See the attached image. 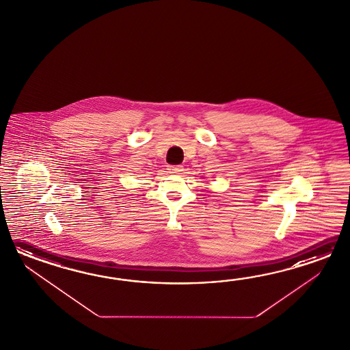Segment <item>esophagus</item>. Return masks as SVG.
<instances>
[{
  "mask_svg": "<svg viewBox=\"0 0 350 350\" xmlns=\"http://www.w3.org/2000/svg\"><path fill=\"white\" fill-rule=\"evenodd\" d=\"M167 170L172 174H181L184 169L181 165H170V166H167Z\"/></svg>",
  "mask_w": 350,
  "mask_h": 350,
  "instance_id": "esophagus-1",
  "label": "esophagus"
}]
</instances>
